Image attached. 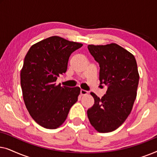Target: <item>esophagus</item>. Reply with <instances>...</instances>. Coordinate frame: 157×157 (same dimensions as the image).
Instances as JSON below:
<instances>
[{
	"label": "esophagus",
	"mask_w": 157,
	"mask_h": 157,
	"mask_svg": "<svg viewBox=\"0 0 157 157\" xmlns=\"http://www.w3.org/2000/svg\"><path fill=\"white\" fill-rule=\"evenodd\" d=\"M88 93H89V92H88L87 91H85V90H83V89H81V96L87 95Z\"/></svg>",
	"instance_id": "esophagus-1"
}]
</instances>
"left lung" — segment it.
I'll list each match as a JSON object with an SVG mask.
<instances>
[{
  "label": "left lung",
  "instance_id": "8db88e82",
  "mask_svg": "<svg viewBox=\"0 0 157 157\" xmlns=\"http://www.w3.org/2000/svg\"><path fill=\"white\" fill-rule=\"evenodd\" d=\"M99 63V81L108 86L101 98L91 92L94 104L88 109L91 126L100 133L113 132L127 119L136 98L139 74L135 57L117 44L89 45Z\"/></svg>",
  "mask_w": 157,
  "mask_h": 157
}]
</instances>
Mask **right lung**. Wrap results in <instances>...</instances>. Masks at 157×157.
<instances>
[{
  "instance_id": "1",
  "label": "right lung",
  "mask_w": 157,
  "mask_h": 157,
  "mask_svg": "<svg viewBox=\"0 0 157 157\" xmlns=\"http://www.w3.org/2000/svg\"><path fill=\"white\" fill-rule=\"evenodd\" d=\"M82 44L54 36L33 44L25 55L21 71V86L27 110L36 123L55 129L66 121L78 101L81 89L57 85L66 73L71 53Z\"/></svg>"
}]
</instances>
